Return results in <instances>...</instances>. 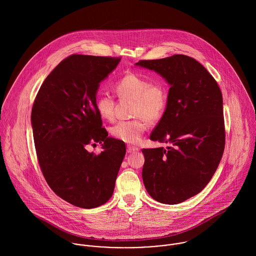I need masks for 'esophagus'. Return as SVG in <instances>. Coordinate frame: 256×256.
<instances>
[{"instance_id":"1","label":"esophagus","mask_w":256,"mask_h":256,"mask_svg":"<svg viewBox=\"0 0 256 256\" xmlns=\"http://www.w3.org/2000/svg\"><path fill=\"white\" fill-rule=\"evenodd\" d=\"M139 152V148L138 146H132V145H128L127 146V152Z\"/></svg>"}]
</instances>
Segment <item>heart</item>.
Wrapping results in <instances>:
<instances>
[{
	"instance_id": "heart-1",
	"label": "heart",
	"mask_w": 256,
	"mask_h": 256,
	"mask_svg": "<svg viewBox=\"0 0 256 256\" xmlns=\"http://www.w3.org/2000/svg\"><path fill=\"white\" fill-rule=\"evenodd\" d=\"M115 92L121 98L134 100L132 115L142 118L119 121L111 128V134L126 143H136L148 128L146 120L154 122L164 114L168 104V90L160 82L150 84V80L140 74H128L116 82ZM114 104L110 94L104 92L96 98V110L104 119L113 118Z\"/></svg>"
}]
</instances>
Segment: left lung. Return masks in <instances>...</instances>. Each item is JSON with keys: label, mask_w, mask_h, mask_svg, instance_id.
I'll list each match as a JSON object with an SVG mask.
<instances>
[{"label": "left lung", "mask_w": 256, "mask_h": 256, "mask_svg": "<svg viewBox=\"0 0 256 256\" xmlns=\"http://www.w3.org/2000/svg\"><path fill=\"white\" fill-rule=\"evenodd\" d=\"M170 84L168 104L150 139L166 148H143L142 178L156 201L178 204L201 192L218 168L224 148L222 96L215 78L186 55L135 64Z\"/></svg>", "instance_id": "8db88e82"}]
</instances>
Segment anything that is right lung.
Returning a JSON list of instances; mask_svg holds the SVG:
<instances>
[{
    "instance_id": "add662e5",
    "label": "right lung",
    "mask_w": 256,
    "mask_h": 256,
    "mask_svg": "<svg viewBox=\"0 0 256 256\" xmlns=\"http://www.w3.org/2000/svg\"><path fill=\"white\" fill-rule=\"evenodd\" d=\"M121 58L71 55L47 76L32 110L37 158L50 188L74 206L106 203L126 154L123 141L108 137L96 102L100 84ZM102 144L98 155L85 148Z\"/></svg>"
}]
</instances>
